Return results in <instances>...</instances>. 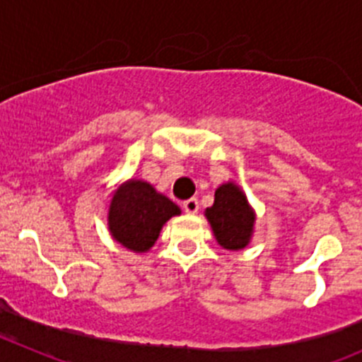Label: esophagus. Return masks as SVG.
Instances as JSON below:
<instances>
[{
    "label": "esophagus",
    "instance_id": "1",
    "mask_svg": "<svg viewBox=\"0 0 362 362\" xmlns=\"http://www.w3.org/2000/svg\"><path fill=\"white\" fill-rule=\"evenodd\" d=\"M198 209H199V205H198V199L196 198H189L184 202V210L187 214H196L198 212Z\"/></svg>",
    "mask_w": 362,
    "mask_h": 362
}]
</instances>
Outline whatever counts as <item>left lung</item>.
I'll use <instances>...</instances> for the list:
<instances>
[{
  "label": "left lung",
  "instance_id": "obj_1",
  "mask_svg": "<svg viewBox=\"0 0 362 362\" xmlns=\"http://www.w3.org/2000/svg\"><path fill=\"white\" fill-rule=\"evenodd\" d=\"M217 242L224 249L237 251L247 245L252 233L255 214L247 205L244 192L237 185L224 184L216 191L214 205L205 212Z\"/></svg>",
  "mask_w": 362,
  "mask_h": 362
}]
</instances>
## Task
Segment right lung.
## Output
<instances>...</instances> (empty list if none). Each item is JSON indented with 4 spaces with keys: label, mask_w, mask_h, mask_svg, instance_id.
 <instances>
[{
    "label": "right lung",
    "mask_w": 362,
    "mask_h": 362,
    "mask_svg": "<svg viewBox=\"0 0 362 362\" xmlns=\"http://www.w3.org/2000/svg\"><path fill=\"white\" fill-rule=\"evenodd\" d=\"M178 214L180 209L152 185L131 180L111 199L110 230L122 245L143 252L156 244L163 224Z\"/></svg>",
    "instance_id": "1"
}]
</instances>
